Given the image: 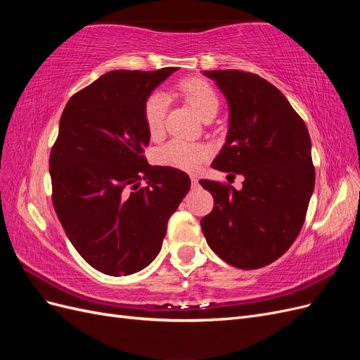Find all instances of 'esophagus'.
<instances>
[{
  "label": "esophagus",
  "mask_w": 360,
  "mask_h": 360,
  "mask_svg": "<svg viewBox=\"0 0 360 360\" xmlns=\"http://www.w3.org/2000/svg\"><path fill=\"white\" fill-rule=\"evenodd\" d=\"M191 181H192V186H193V188L198 186V179L195 177V176H191Z\"/></svg>",
  "instance_id": "34e87169"
}]
</instances>
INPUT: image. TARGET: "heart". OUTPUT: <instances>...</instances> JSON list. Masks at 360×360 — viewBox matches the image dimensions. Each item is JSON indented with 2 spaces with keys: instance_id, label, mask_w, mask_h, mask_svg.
I'll return each instance as SVG.
<instances>
[{
  "instance_id": "obj_1",
  "label": "heart",
  "mask_w": 360,
  "mask_h": 360,
  "mask_svg": "<svg viewBox=\"0 0 360 360\" xmlns=\"http://www.w3.org/2000/svg\"><path fill=\"white\" fill-rule=\"evenodd\" d=\"M179 91L186 97L195 111L201 118L216 114L219 108V97H217L213 86L201 79L191 78L179 84ZM168 110V99L162 93H151L143 105V117L146 130L151 139H159L165 127V115ZM210 150L204 144L189 143L183 139H171L165 146H162L155 155L156 162L163 167H171L183 171H195L201 163L209 158Z\"/></svg>"
}]
</instances>
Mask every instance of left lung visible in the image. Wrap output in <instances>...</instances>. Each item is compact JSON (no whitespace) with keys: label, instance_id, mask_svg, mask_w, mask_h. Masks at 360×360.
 <instances>
[{"label":"left lung","instance_id":"1","mask_svg":"<svg viewBox=\"0 0 360 360\" xmlns=\"http://www.w3.org/2000/svg\"><path fill=\"white\" fill-rule=\"evenodd\" d=\"M230 110L226 141L212 167L240 174L243 188L201 180L213 195L201 219L205 240L228 264L259 269L296 240L314 192L315 169L307 124L275 85L242 70H204Z\"/></svg>","mask_w":360,"mask_h":360}]
</instances>
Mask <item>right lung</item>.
<instances>
[{"label": "right lung", "mask_w": 360, "mask_h": 360, "mask_svg": "<svg viewBox=\"0 0 360 360\" xmlns=\"http://www.w3.org/2000/svg\"><path fill=\"white\" fill-rule=\"evenodd\" d=\"M177 70L108 72L73 94L60 118L49 158L53 209L75 249L105 275H132L156 258L191 188L186 172L143 156L144 101Z\"/></svg>", "instance_id": "1"}]
</instances>
